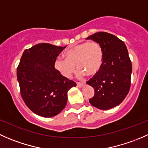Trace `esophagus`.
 Masks as SVG:
<instances>
[{
  "label": "esophagus",
  "instance_id": "obj_1",
  "mask_svg": "<svg viewBox=\"0 0 148 148\" xmlns=\"http://www.w3.org/2000/svg\"><path fill=\"white\" fill-rule=\"evenodd\" d=\"M77 86L78 87V88H82V87L83 86V85H84L85 84L84 83H80V82H77Z\"/></svg>",
  "mask_w": 148,
  "mask_h": 148
}]
</instances>
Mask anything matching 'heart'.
I'll return each mask as SVG.
<instances>
[{
    "label": "heart",
    "mask_w": 148,
    "mask_h": 148,
    "mask_svg": "<svg viewBox=\"0 0 148 148\" xmlns=\"http://www.w3.org/2000/svg\"><path fill=\"white\" fill-rule=\"evenodd\" d=\"M65 58H58L54 63L55 68L65 77H71L76 71L78 75L92 76L100 71L103 65V52L96 42H83L77 44L64 52Z\"/></svg>",
    "instance_id": "heart-1"
}]
</instances>
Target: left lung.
I'll list each match as a JSON object with an SVG mask.
<instances>
[{
	"mask_svg": "<svg viewBox=\"0 0 148 148\" xmlns=\"http://www.w3.org/2000/svg\"><path fill=\"white\" fill-rule=\"evenodd\" d=\"M100 45L103 52L101 68L87 83L95 90L90 103L101 110L120 104L129 92L132 63L127 47L114 35L98 32L87 38Z\"/></svg>",
	"mask_w": 148,
	"mask_h": 148,
	"instance_id": "left-lung-1",
	"label": "left lung"
}]
</instances>
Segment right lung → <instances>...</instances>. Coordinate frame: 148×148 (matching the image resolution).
I'll return each instance as SVG.
<instances>
[{"instance_id": "add662e5", "label": "right lung", "mask_w": 148, "mask_h": 148, "mask_svg": "<svg viewBox=\"0 0 148 148\" xmlns=\"http://www.w3.org/2000/svg\"><path fill=\"white\" fill-rule=\"evenodd\" d=\"M66 46L39 43L25 50L17 68L21 95L34 113L51 118L65 108L68 91L76 83L62 75L54 63Z\"/></svg>"}]
</instances>
